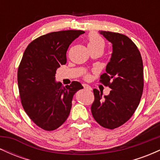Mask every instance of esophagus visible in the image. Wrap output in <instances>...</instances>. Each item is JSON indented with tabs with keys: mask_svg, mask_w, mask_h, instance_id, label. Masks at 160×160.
I'll return each instance as SVG.
<instances>
[{
	"mask_svg": "<svg viewBox=\"0 0 160 160\" xmlns=\"http://www.w3.org/2000/svg\"><path fill=\"white\" fill-rule=\"evenodd\" d=\"M82 86H83L84 89H88V90H91V89H92V87H91V86L88 85V84L83 83V84H82Z\"/></svg>",
	"mask_w": 160,
	"mask_h": 160,
	"instance_id": "1",
	"label": "esophagus"
}]
</instances>
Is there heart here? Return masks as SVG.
<instances>
[{
    "label": "heart",
    "mask_w": 160,
    "mask_h": 160,
    "mask_svg": "<svg viewBox=\"0 0 160 160\" xmlns=\"http://www.w3.org/2000/svg\"><path fill=\"white\" fill-rule=\"evenodd\" d=\"M105 46L104 40L102 37L95 33H91L88 38V47H93V48H99L103 50Z\"/></svg>",
    "instance_id": "heart-1"
}]
</instances>
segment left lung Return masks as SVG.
Here are the masks:
<instances>
[{
  "label": "left lung",
  "instance_id": "left-lung-1",
  "mask_svg": "<svg viewBox=\"0 0 160 160\" xmlns=\"http://www.w3.org/2000/svg\"><path fill=\"white\" fill-rule=\"evenodd\" d=\"M99 33L113 47L106 73L100 78L111 90L103 96L98 89H93L95 100L91 111L99 125L113 129L127 122L138 106L144 88L143 62L136 45L127 36L104 31Z\"/></svg>",
  "mask_w": 160,
  "mask_h": 160
}]
</instances>
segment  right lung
Returning a JSON list of instances; mask_svg holds the SVG:
<instances>
[{"mask_svg":"<svg viewBox=\"0 0 160 160\" xmlns=\"http://www.w3.org/2000/svg\"><path fill=\"white\" fill-rule=\"evenodd\" d=\"M83 31L51 32L29 43L18 68V86L22 107L40 128L52 131L67 120L74 95L83 88L73 81L63 86L56 81V70L67 62L70 44Z\"/></svg>","mask_w":160,"mask_h":160,"instance_id":"1","label":"right lung"}]
</instances>
